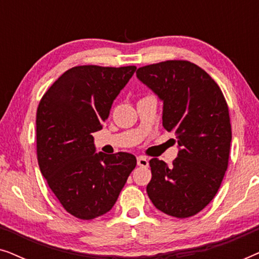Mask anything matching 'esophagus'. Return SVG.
<instances>
[{
  "label": "esophagus",
  "mask_w": 259,
  "mask_h": 259,
  "mask_svg": "<svg viewBox=\"0 0 259 259\" xmlns=\"http://www.w3.org/2000/svg\"><path fill=\"white\" fill-rule=\"evenodd\" d=\"M137 164H138V166H140V167H147L148 160L145 157H138Z\"/></svg>",
  "instance_id": "esophagus-1"
}]
</instances>
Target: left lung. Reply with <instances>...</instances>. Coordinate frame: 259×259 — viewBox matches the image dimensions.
Segmentation results:
<instances>
[{"instance_id": "1", "label": "left lung", "mask_w": 259, "mask_h": 259, "mask_svg": "<svg viewBox=\"0 0 259 259\" xmlns=\"http://www.w3.org/2000/svg\"><path fill=\"white\" fill-rule=\"evenodd\" d=\"M137 76L164 102L162 126L180 150L171 167L153 158L147 194L158 210L176 218L200 212L218 192L229 165L231 123L217 82L186 60L140 67Z\"/></svg>"}]
</instances>
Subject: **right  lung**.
<instances>
[{"instance_id": "add662e5", "label": "right lung", "mask_w": 259, "mask_h": 259, "mask_svg": "<svg viewBox=\"0 0 259 259\" xmlns=\"http://www.w3.org/2000/svg\"><path fill=\"white\" fill-rule=\"evenodd\" d=\"M136 66H76L46 92L36 112V153L42 176L63 208L91 221L107 213L137 165L133 154L95 153L92 133Z\"/></svg>"}]
</instances>
